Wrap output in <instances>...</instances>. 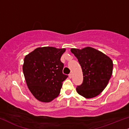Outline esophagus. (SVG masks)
Segmentation results:
<instances>
[{
	"label": "esophagus",
	"mask_w": 129,
	"mask_h": 129,
	"mask_svg": "<svg viewBox=\"0 0 129 129\" xmlns=\"http://www.w3.org/2000/svg\"><path fill=\"white\" fill-rule=\"evenodd\" d=\"M69 77L70 78H72V74H70L69 75Z\"/></svg>",
	"instance_id": "1"
}]
</instances>
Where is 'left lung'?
Segmentation results:
<instances>
[{
    "mask_svg": "<svg viewBox=\"0 0 129 129\" xmlns=\"http://www.w3.org/2000/svg\"><path fill=\"white\" fill-rule=\"evenodd\" d=\"M71 51L78 58L83 72V82L77 87V93L85 98L98 96L105 88L112 74L113 62L96 49L87 47Z\"/></svg>",
    "mask_w": 129,
    "mask_h": 129,
    "instance_id": "left-lung-1",
    "label": "left lung"
}]
</instances>
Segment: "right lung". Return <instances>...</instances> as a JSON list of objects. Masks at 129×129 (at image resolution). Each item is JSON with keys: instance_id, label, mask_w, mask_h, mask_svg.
Masks as SVG:
<instances>
[{"instance_id": "right-lung-1", "label": "right lung", "mask_w": 129, "mask_h": 129, "mask_svg": "<svg viewBox=\"0 0 129 129\" xmlns=\"http://www.w3.org/2000/svg\"><path fill=\"white\" fill-rule=\"evenodd\" d=\"M65 48L39 47L25 56L23 74L33 96L42 102H50L59 95L68 75L63 74L60 61Z\"/></svg>"}]
</instances>
